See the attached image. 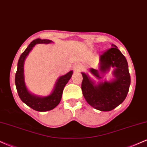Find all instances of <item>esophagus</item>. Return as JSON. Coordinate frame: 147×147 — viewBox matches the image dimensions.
Listing matches in <instances>:
<instances>
[{"instance_id": "esophagus-1", "label": "esophagus", "mask_w": 147, "mask_h": 147, "mask_svg": "<svg viewBox=\"0 0 147 147\" xmlns=\"http://www.w3.org/2000/svg\"><path fill=\"white\" fill-rule=\"evenodd\" d=\"M82 66L80 64H75V65H74V70H75V71L76 72H79L80 70H82Z\"/></svg>"}]
</instances>
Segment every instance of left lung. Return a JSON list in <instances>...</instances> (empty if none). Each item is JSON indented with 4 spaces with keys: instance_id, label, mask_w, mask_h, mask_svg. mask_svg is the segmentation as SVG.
Masks as SVG:
<instances>
[{
    "instance_id": "8db88e82",
    "label": "left lung",
    "mask_w": 147,
    "mask_h": 147,
    "mask_svg": "<svg viewBox=\"0 0 147 147\" xmlns=\"http://www.w3.org/2000/svg\"><path fill=\"white\" fill-rule=\"evenodd\" d=\"M99 57L98 70L91 69V72L99 79L96 82L85 72H82V93L88 104L101 111H110L124 102L131 84L127 61L116 45ZM114 68V78L110 81L102 80L100 75H104Z\"/></svg>"
}]
</instances>
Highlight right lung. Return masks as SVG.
<instances>
[{
  "instance_id": "obj_1",
  "label": "right lung",
  "mask_w": 147,
  "mask_h": 147,
  "mask_svg": "<svg viewBox=\"0 0 147 147\" xmlns=\"http://www.w3.org/2000/svg\"><path fill=\"white\" fill-rule=\"evenodd\" d=\"M50 43H52L50 40L41 39V38H36L32 41L28 48L22 53L18 59L17 70L15 75V84H16V90L22 102L34 110L40 112L52 110L59 104L64 87L71 78L73 73V71L70 70L65 75L59 77L55 83L53 90L50 95L47 96L42 97V96L35 95L28 90V88L25 85L24 77V62L25 59L36 44H40V43L48 44Z\"/></svg>"
}]
</instances>
